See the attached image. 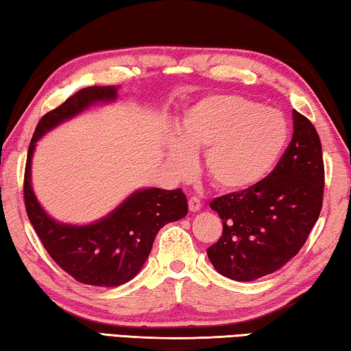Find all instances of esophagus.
I'll return each instance as SVG.
<instances>
[{
  "label": "esophagus",
  "mask_w": 351,
  "mask_h": 351,
  "mask_svg": "<svg viewBox=\"0 0 351 351\" xmlns=\"http://www.w3.org/2000/svg\"><path fill=\"white\" fill-rule=\"evenodd\" d=\"M201 199L198 197H190L189 198V209L190 212H198L201 209Z\"/></svg>",
  "instance_id": "obj_1"
}]
</instances>
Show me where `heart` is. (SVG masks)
I'll return each mask as SVG.
<instances>
[{"label":"heart","instance_id":"1","mask_svg":"<svg viewBox=\"0 0 351 351\" xmlns=\"http://www.w3.org/2000/svg\"><path fill=\"white\" fill-rule=\"evenodd\" d=\"M280 112L235 94L201 99L186 111L169 156L181 171L192 165L193 148H204V171L223 192H241L269 173L287 142Z\"/></svg>","mask_w":351,"mask_h":351}]
</instances>
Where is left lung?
<instances>
[{"mask_svg": "<svg viewBox=\"0 0 351 351\" xmlns=\"http://www.w3.org/2000/svg\"><path fill=\"white\" fill-rule=\"evenodd\" d=\"M294 132L274 170L255 186L215 198L223 234L207 247L219 274L249 282L297 255L322 210V144L310 119L293 110Z\"/></svg>", "mask_w": 351, "mask_h": 351, "instance_id": "1", "label": "left lung"}]
</instances>
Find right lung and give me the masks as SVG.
Listing matches in <instances>:
<instances>
[{
	"mask_svg": "<svg viewBox=\"0 0 351 351\" xmlns=\"http://www.w3.org/2000/svg\"><path fill=\"white\" fill-rule=\"evenodd\" d=\"M116 86H88L40 119L27 150L25 206L29 221L51 258L77 282L119 287L138 274L152 251L154 237L167 223L187 215L181 189H144L134 192L108 217L90 226L60 224L41 209L31 186V161L37 142L58 123L96 102L116 99Z\"/></svg>",
	"mask_w": 351,
	"mask_h": 351,
	"instance_id": "obj_1",
	"label": "right lung"
}]
</instances>
